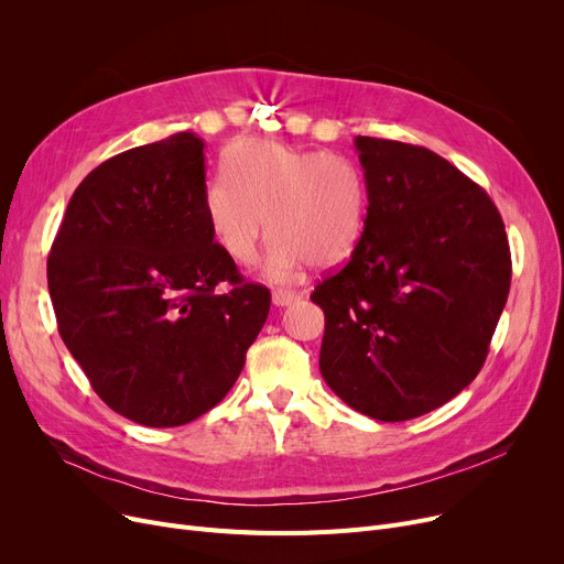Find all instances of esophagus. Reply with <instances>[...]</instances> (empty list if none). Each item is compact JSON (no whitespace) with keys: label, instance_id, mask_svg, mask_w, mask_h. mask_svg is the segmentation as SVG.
<instances>
[{"label":"esophagus","instance_id":"1","mask_svg":"<svg viewBox=\"0 0 564 564\" xmlns=\"http://www.w3.org/2000/svg\"><path fill=\"white\" fill-rule=\"evenodd\" d=\"M297 300H300V294L292 292V290H274L272 292V304L274 306H290Z\"/></svg>","mask_w":564,"mask_h":564}]
</instances>
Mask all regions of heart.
Here are the masks:
<instances>
[{
    "label": "heart",
    "mask_w": 564,
    "mask_h": 564,
    "mask_svg": "<svg viewBox=\"0 0 564 564\" xmlns=\"http://www.w3.org/2000/svg\"><path fill=\"white\" fill-rule=\"evenodd\" d=\"M200 215L219 251L240 267L258 260L270 228L274 240L264 274L283 283L311 262L332 270L357 251L368 219V183L349 158L242 139L228 148L224 175L205 183Z\"/></svg>",
    "instance_id": "obj_1"
}]
</instances>
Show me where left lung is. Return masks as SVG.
<instances>
[{"label": "left lung", "mask_w": 564, "mask_h": 564, "mask_svg": "<svg viewBox=\"0 0 564 564\" xmlns=\"http://www.w3.org/2000/svg\"><path fill=\"white\" fill-rule=\"evenodd\" d=\"M368 219L357 251L311 300L324 311L319 372L351 409L400 423L446 404L480 372L512 260L487 192L448 160L357 137Z\"/></svg>", "instance_id": "obj_1"}]
</instances>
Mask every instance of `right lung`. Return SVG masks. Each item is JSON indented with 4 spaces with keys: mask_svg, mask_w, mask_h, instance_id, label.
<instances>
[{
    "mask_svg": "<svg viewBox=\"0 0 564 564\" xmlns=\"http://www.w3.org/2000/svg\"><path fill=\"white\" fill-rule=\"evenodd\" d=\"M203 139L177 132L102 162L47 258L66 347L94 391L145 427L203 416L232 389L272 294L245 283L200 215ZM226 280L231 290L214 288Z\"/></svg>",
    "mask_w": 564,
    "mask_h": 564,
    "instance_id": "right-lung-1",
    "label": "right lung"
}]
</instances>
